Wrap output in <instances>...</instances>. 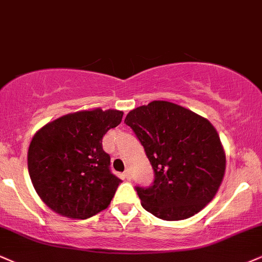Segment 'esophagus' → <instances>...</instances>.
Here are the masks:
<instances>
[{
    "label": "esophagus",
    "mask_w": 262,
    "mask_h": 262,
    "mask_svg": "<svg viewBox=\"0 0 262 262\" xmlns=\"http://www.w3.org/2000/svg\"><path fill=\"white\" fill-rule=\"evenodd\" d=\"M122 176H124V179H126V180H128L131 177V173H130V170L128 169H126L124 172H122Z\"/></svg>",
    "instance_id": "obj_1"
}]
</instances>
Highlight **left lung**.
<instances>
[{
  "label": "left lung",
  "instance_id": "left-lung-1",
  "mask_svg": "<svg viewBox=\"0 0 262 262\" xmlns=\"http://www.w3.org/2000/svg\"><path fill=\"white\" fill-rule=\"evenodd\" d=\"M144 148L154 181L136 186L142 206L166 221L185 220L214 198L226 169L220 137L209 120L166 101H153L126 115Z\"/></svg>",
  "mask_w": 262,
  "mask_h": 262
}]
</instances>
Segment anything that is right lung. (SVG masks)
<instances>
[{"mask_svg":"<svg viewBox=\"0 0 262 262\" xmlns=\"http://www.w3.org/2000/svg\"><path fill=\"white\" fill-rule=\"evenodd\" d=\"M122 115L114 109L76 112L48 122L32 137L29 175L42 202L54 212L85 220L111 204L121 180L112 173L102 140Z\"/></svg>","mask_w":262,"mask_h":262,"instance_id":"obj_1","label":"right lung"}]
</instances>
